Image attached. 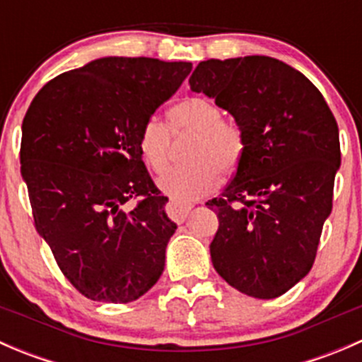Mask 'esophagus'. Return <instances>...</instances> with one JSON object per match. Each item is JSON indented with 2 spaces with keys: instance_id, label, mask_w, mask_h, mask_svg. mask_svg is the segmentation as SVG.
I'll return each mask as SVG.
<instances>
[{
  "instance_id": "esophagus-1",
  "label": "esophagus",
  "mask_w": 362,
  "mask_h": 362,
  "mask_svg": "<svg viewBox=\"0 0 362 362\" xmlns=\"http://www.w3.org/2000/svg\"><path fill=\"white\" fill-rule=\"evenodd\" d=\"M191 204H184L178 202H170L168 203V214L171 215V218L178 222H184L187 218L189 211H191Z\"/></svg>"
}]
</instances>
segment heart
I'll list each match as a JSON object with an SVG mask.
<instances>
[{
    "label": "heart",
    "mask_w": 362,
    "mask_h": 362,
    "mask_svg": "<svg viewBox=\"0 0 362 362\" xmlns=\"http://www.w3.org/2000/svg\"><path fill=\"white\" fill-rule=\"evenodd\" d=\"M166 117L168 127L158 119L145 120L136 147L148 170L160 173L170 163V133L173 136L192 134L185 152L189 164L166 171L158 180L164 194L187 204L215 191L221 175H229L238 168L245 138L235 120L224 119L221 107L203 96L178 101Z\"/></svg>",
    "instance_id": "1"
}]
</instances>
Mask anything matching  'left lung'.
I'll list each match as a JSON object with an SVG mask.
<instances>
[{"instance_id": "1", "label": "left lung", "mask_w": 362, "mask_h": 362, "mask_svg": "<svg viewBox=\"0 0 362 362\" xmlns=\"http://www.w3.org/2000/svg\"><path fill=\"white\" fill-rule=\"evenodd\" d=\"M189 86L235 117L245 138L236 173L208 202L210 254L240 293L273 299L308 275L333 210L338 124L303 73L268 56L202 61Z\"/></svg>"}]
</instances>
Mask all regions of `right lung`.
Wrapping results in <instances>:
<instances>
[{
  "label": "right lung",
  "mask_w": 362,
  "mask_h": 362,
  "mask_svg": "<svg viewBox=\"0 0 362 362\" xmlns=\"http://www.w3.org/2000/svg\"><path fill=\"white\" fill-rule=\"evenodd\" d=\"M191 69L184 61L101 57L45 83L25 112L21 173L35 228L93 301H134L163 273L177 224L136 141ZM131 199H139L133 209Z\"/></svg>",
  "instance_id": "right-lung-1"
}]
</instances>
